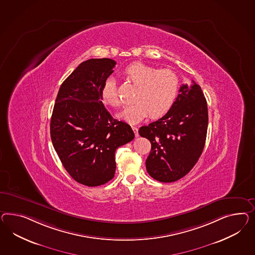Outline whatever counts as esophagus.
<instances>
[{
    "label": "esophagus",
    "instance_id": "34e87169",
    "mask_svg": "<svg viewBox=\"0 0 255 255\" xmlns=\"http://www.w3.org/2000/svg\"><path fill=\"white\" fill-rule=\"evenodd\" d=\"M131 129H132V131H133V132H134V135H135L136 137H138V136H139V134H138L137 127H135V126H132V127H131Z\"/></svg>",
    "mask_w": 255,
    "mask_h": 255
}]
</instances>
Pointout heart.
<instances>
[{"mask_svg":"<svg viewBox=\"0 0 255 255\" xmlns=\"http://www.w3.org/2000/svg\"><path fill=\"white\" fill-rule=\"evenodd\" d=\"M124 75L138 86V90L135 103L120 112V119L130 124H138L149 115L152 119L163 117L172 109L179 91V79L172 70L133 62L124 69ZM100 96L106 105H121L116 82L112 77L105 80L100 88Z\"/></svg>","mask_w":255,"mask_h":255,"instance_id":"1","label":"heart"}]
</instances>
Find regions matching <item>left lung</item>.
<instances>
[{
  "mask_svg": "<svg viewBox=\"0 0 255 255\" xmlns=\"http://www.w3.org/2000/svg\"><path fill=\"white\" fill-rule=\"evenodd\" d=\"M183 84L170 111L142 126L139 134L151 143L145 160L148 174L171 183L190 172L203 151L208 129L207 101L200 85Z\"/></svg>",
  "mask_w": 255,
  "mask_h": 255,
  "instance_id": "1",
  "label": "left lung"
}]
</instances>
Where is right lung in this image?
<instances>
[{"label": "right lung", "mask_w": 255, "mask_h": 255, "mask_svg": "<svg viewBox=\"0 0 255 255\" xmlns=\"http://www.w3.org/2000/svg\"><path fill=\"white\" fill-rule=\"evenodd\" d=\"M115 65L110 58L81 63L63 82L55 99L52 143L66 171L84 186H101L112 179L116 149L134 138L129 124L111 117L100 96Z\"/></svg>", "instance_id": "1"}]
</instances>
